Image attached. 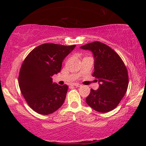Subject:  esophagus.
Wrapping results in <instances>:
<instances>
[{"mask_svg":"<svg viewBox=\"0 0 146 146\" xmlns=\"http://www.w3.org/2000/svg\"><path fill=\"white\" fill-rule=\"evenodd\" d=\"M72 85H73V86H76V87L81 86V84H78V83H73V84H72Z\"/></svg>","mask_w":146,"mask_h":146,"instance_id":"34e87169","label":"esophagus"}]
</instances>
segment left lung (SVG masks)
Instances as JSON below:
<instances>
[{
  "label": "left lung",
  "mask_w": 146,
  "mask_h": 146,
  "mask_svg": "<svg viewBox=\"0 0 146 146\" xmlns=\"http://www.w3.org/2000/svg\"><path fill=\"white\" fill-rule=\"evenodd\" d=\"M80 48L93 53V76L100 83L98 90L90 89L86 104L100 113L111 111L120 103L128 88V74L124 63L113 49L100 42L88 43Z\"/></svg>",
  "instance_id": "8db88e82"
}]
</instances>
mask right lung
<instances>
[{"mask_svg":"<svg viewBox=\"0 0 146 146\" xmlns=\"http://www.w3.org/2000/svg\"><path fill=\"white\" fill-rule=\"evenodd\" d=\"M75 46L45 43L33 49L23 61L18 84L27 103L35 112L46 115L62 106L68 86L53 83L52 76L60 73L64 59Z\"/></svg>","mask_w":146,"mask_h":146,"instance_id":"right-lung-1","label":"right lung"}]
</instances>
